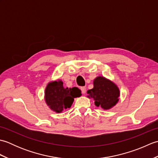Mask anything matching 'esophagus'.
I'll return each instance as SVG.
<instances>
[{
	"label": "esophagus",
	"instance_id": "esophagus-1",
	"mask_svg": "<svg viewBox=\"0 0 158 158\" xmlns=\"http://www.w3.org/2000/svg\"><path fill=\"white\" fill-rule=\"evenodd\" d=\"M81 90L82 94H85V92H86V88H85V87H81Z\"/></svg>",
	"mask_w": 158,
	"mask_h": 158
}]
</instances>
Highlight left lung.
<instances>
[{"instance_id":"1","label":"left lung","mask_w":158,"mask_h":158,"mask_svg":"<svg viewBox=\"0 0 158 158\" xmlns=\"http://www.w3.org/2000/svg\"><path fill=\"white\" fill-rule=\"evenodd\" d=\"M93 85L94 88L88 90V97L94 99L96 106H100L104 110H109L119 102V89L111 80L98 76L94 79Z\"/></svg>"}]
</instances>
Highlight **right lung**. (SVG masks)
<instances>
[{"label":"right lung","instance_id":"obj_1","mask_svg":"<svg viewBox=\"0 0 158 158\" xmlns=\"http://www.w3.org/2000/svg\"><path fill=\"white\" fill-rule=\"evenodd\" d=\"M81 96L78 88H64L61 79L49 82L45 89L44 99L47 105L52 111L60 113L64 109L70 108L74 98Z\"/></svg>","mask_w":158,"mask_h":158}]
</instances>
